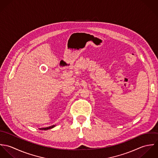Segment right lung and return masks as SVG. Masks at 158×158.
<instances>
[{
	"mask_svg": "<svg viewBox=\"0 0 158 158\" xmlns=\"http://www.w3.org/2000/svg\"><path fill=\"white\" fill-rule=\"evenodd\" d=\"M55 127V125H52V126H50V127H45V128H39L40 130H50V129H52L53 128H54Z\"/></svg>",
	"mask_w": 158,
	"mask_h": 158,
	"instance_id": "right-lung-1",
	"label": "right lung"
}]
</instances>
